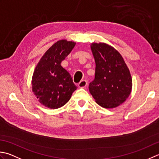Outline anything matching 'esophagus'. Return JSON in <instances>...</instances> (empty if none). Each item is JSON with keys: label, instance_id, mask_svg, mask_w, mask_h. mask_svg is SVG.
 Segmentation results:
<instances>
[{"label": "esophagus", "instance_id": "obj_1", "mask_svg": "<svg viewBox=\"0 0 159 159\" xmlns=\"http://www.w3.org/2000/svg\"><path fill=\"white\" fill-rule=\"evenodd\" d=\"M87 85H88V82H87V80H83L79 83L78 86H79V88H85L87 86Z\"/></svg>", "mask_w": 159, "mask_h": 159}]
</instances>
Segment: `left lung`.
I'll use <instances>...</instances> for the list:
<instances>
[{"instance_id": "left-lung-1", "label": "left lung", "mask_w": 159, "mask_h": 159, "mask_svg": "<svg viewBox=\"0 0 159 159\" xmlns=\"http://www.w3.org/2000/svg\"><path fill=\"white\" fill-rule=\"evenodd\" d=\"M95 78L89 90L95 101L102 107L115 108L126 101L131 94V74L120 53L105 43H93Z\"/></svg>"}]
</instances>
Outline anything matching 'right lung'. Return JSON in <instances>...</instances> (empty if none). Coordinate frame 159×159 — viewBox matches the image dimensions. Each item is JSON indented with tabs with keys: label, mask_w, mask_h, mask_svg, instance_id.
<instances>
[{
	"label": "right lung",
	"mask_w": 159,
	"mask_h": 159,
	"mask_svg": "<svg viewBox=\"0 0 159 159\" xmlns=\"http://www.w3.org/2000/svg\"><path fill=\"white\" fill-rule=\"evenodd\" d=\"M75 45L73 41L58 40L46 51L34 71L32 92L46 107L63 106L77 89L70 73L61 65Z\"/></svg>",
	"instance_id": "add662e5"
}]
</instances>
